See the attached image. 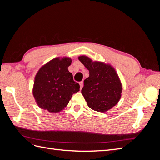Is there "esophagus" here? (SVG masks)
<instances>
[{"label": "esophagus", "instance_id": "obj_1", "mask_svg": "<svg viewBox=\"0 0 160 160\" xmlns=\"http://www.w3.org/2000/svg\"><path fill=\"white\" fill-rule=\"evenodd\" d=\"M79 85H80V88L82 89V88H83V81L79 82Z\"/></svg>", "mask_w": 160, "mask_h": 160}]
</instances>
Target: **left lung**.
Segmentation results:
<instances>
[{"instance_id": "obj_1", "label": "left lung", "mask_w": 160, "mask_h": 160, "mask_svg": "<svg viewBox=\"0 0 160 160\" xmlns=\"http://www.w3.org/2000/svg\"><path fill=\"white\" fill-rule=\"evenodd\" d=\"M78 59L89 71L81 90L88 105L99 112L112 108L118 103L122 91L117 72L110 65L93 61L87 56H80Z\"/></svg>"}]
</instances>
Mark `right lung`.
<instances>
[{
	"label": "right lung",
	"mask_w": 160,
	"mask_h": 160,
	"mask_svg": "<svg viewBox=\"0 0 160 160\" xmlns=\"http://www.w3.org/2000/svg\"><path fill=\"white\" fill-rule=\"evenodd\" d=\"M69 57L55 58L41 67L35 77L32 93L37 105L51 113L63 109L80 86L73 80L68 67Z\"/></svg>",
	"instance_id": "1"
}]
</instances>
